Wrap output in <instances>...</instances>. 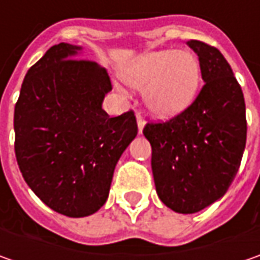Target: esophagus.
Here are the masks:
<instances>
[{
	"label": "esophagus",
	"instance_id": "34e87169",
	"mask_svg": "<svg viewBox=\"0 0 260 260\" xmlns=\"http://www.w3.org/2000/svg\"><path fill=\"white\" fill-rule=\"evenodd\" d=\"M137 125H139V133H142L143 132V127H145V118H143V114L140 113V111H137Z\"/></svg>",
	"mask_w": 260,
	"mask_h": 260
}]
</instances>
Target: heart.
<instances>
[{
	"label": "heart",
	"mask_w": 260,
	"mask_h": 260,
	"mask_svg": "<svg viewBox=\"0 0 260 260\" xmlns=\"http://www.w3.org/2000/svg\"><path fill=\"white\" fill-rule=\"evenodd\" d=\"M123 78L128 85L146 88L145 100L152 113L171 117L192 103L200 86V62L189 52L159 50L136 59Z\"/></svg>",
	"instance_id": "b5f03b06"
}]
</instances>
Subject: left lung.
I'll list each match as a JSON object with an SVG mask.
<instances>
[{"label":"left lung","instance_id":"left-lung-1","mask_svg":"<svg viewBox=\"0 0 260 260\" xmlns=\"http://www.w3.org/2000/svg\"><path fill=\"white\" fill-rule=\"evenodd\" d=\"M204 85L191 104L166 121H149L152 172L160 201L192 214L227 192L245 152L247 121L243 91L214 46L189 40Z\"/></svg>","mask_w":260,"mask_h":260}]
</instances>
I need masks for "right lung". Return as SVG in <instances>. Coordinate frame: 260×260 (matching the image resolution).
I'll return each instance as SVG.
<instances>
[{"mask_svg":"<svg viewBox=\"0 0 260 260\" xmlns=\"http://www.w3.org/2000/svg\"><path fill=\"white\" fill-rule=\"evenodd\" d=\"M81 47L59 43L27 71L14 108V150L27 185L68 217L98 211L114 168L137 135L133 110L110 117L107 71L72 57Z\"/></svg>","mask_w":260,"mask_h":260,"instance_id":"1","label":"right lung"}]
</instances>
